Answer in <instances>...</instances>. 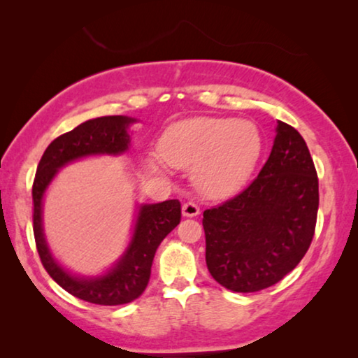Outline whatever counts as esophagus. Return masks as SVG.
<instances>
[{
	"instance_id": "34e87169",
	"label": "esophagus",
	"mask_w": 358,
	"mask_h": 358,
	"mask_svg": "<svg viewBox=\"0 0 358 358\" xmlns=\"http://www.w3.org/2000/svg\"><path fill=\"white\" fill-rule=\"evenodd\" d=\"M199 213H200V208H199L197 203H194V202H185V203L182 205V215H184V217L192 218V217H197Z\"/></svg>"
}]
</instances>
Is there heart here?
<instances>
[{"mask_svg":"<svg viewBox=\"0 0 358 358\" xmlns=\"http://www.w3.org/2000/svg\"><path fill=\"white\" fill-rule=\"evenodd\" d=\"M261 134L249 120L194 117L176 122L159 138V153L176 169L192 171L199 194L227 199L251 178L261 156Z\"/></svg>","mask_w":358,"mask_h":358,"instance_id":"1","label":"heart"}]
</instances>
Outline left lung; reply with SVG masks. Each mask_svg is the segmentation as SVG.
I'll return each instance as SVG.
<instances>
[{
	"mask_svg": "<svg viewBox=\"0 0 358 358\" xmlns=\"http://www.w3.org/2000/svg\"><path fill=\"white\" fill-rule=\"evenodd\" d=\"M271 156L236 197L205 210V261L220 285L251 293L280 282L315 236L317 176L303 136L277 120Z\"/></svg>",
	"mask_w": 358,
	"mask_h": 358,
	"instance_id": "8db88e82",
	"label": "left lung"
}]
</instances>
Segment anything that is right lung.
Masks as SVG:
<instances>
[{"instance_id": "add662e5", "label": "right lung", "mask_w": 358, "mask_h": 358, "mask_svg": "<svg viewBox=\"0 0 358 358\" xmlns=\"http://www.w3.org/2000/svg\"><path fill=\"white\" fill-rule=\"evenodd\" d=\"M136 119L129 115H107L83 122L47 146L37 166L32 185L34 236L38 256L53 280L73 296L94 305H125L145 292L151 275V264L161 241L180 222L179 200L140 203L129 246L109 271L101 275H78L62 266L53 256L43 233V197L58 171L73 161L101 155H124L130 146V125Z\"/></svg>"}]
</instances>
